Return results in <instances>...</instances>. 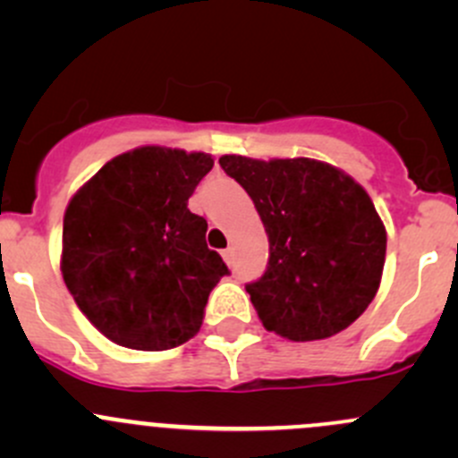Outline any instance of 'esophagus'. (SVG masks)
I'll return each mask as SVG.
<instances>
[{"label": "esophagus", "mask_w": 458, "mask_h": 458, "mask_svg": "<svg viewBox=\"0 0 458 458\" xmlns=\"http://www.w3.org/2000/svg\"><path fill=\"white\" fill-rule=\"evenodd\" d=\"M221 257H224L225 263H233V250H230V248H225V250L221 252Z\"/></svg>", "instance_id": "34e87169"}]
</instances>
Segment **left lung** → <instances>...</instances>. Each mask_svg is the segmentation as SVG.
Wrapping results in <instances>:
<instances>
[{"label":"left lung","instance_id":"1","mask_svg":"<svg viewBox=\"0 0 458 458\" xmlns=\"http://www.w3.org/2000/svg\"><path fill=\"white\" fill-rule=\"evenodd\" d=\"M266 228L267 270L246 290L267 332L288 341L335 336L381 285L386 225L363 186L326 161L224 155Z\"/></svg>","mask_w":458,"mask_h":458}]
</instances>
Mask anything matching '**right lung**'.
Returning <instances> with one entry per match:
<instances>
[{
	"label": "right lung",
	"mask_w": 458,
	"mask_h": 458,
	"mask_svg": "<svg viewBox=\"0 0 458 458\" xmlns=\"http://www.w3.org/2000/svg\"><path fill=\"white\" fill-rule=\"evenodd\" d=\"M215 165L206 152L141 146L110 159L68 201L62 275L80 310L131 350H170L199 332L228 266L188 210Z\"/></svg>",
	"instance_id": "obj_1"
}]
</instances>
